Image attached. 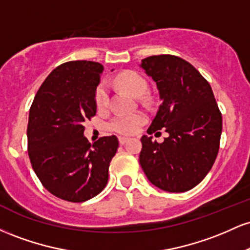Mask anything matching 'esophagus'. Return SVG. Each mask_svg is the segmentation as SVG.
<instances>
[{
  "mask_svg": "<svg viewBox=\"0 0 250 250\" xmlns=\"http://www.w3.org/2000/svg\"><path fill=\"white\" fill-rule=\"evenodd\" d=\"M128 137H125V136H120L119 137V142H120V145H125V142L128 141Z\"/></svg>",
  "mask_w": 250,
  "mask_h": 250,
  "instance_id": "34e87169",
  "label": "esophagus"
}]
</instances>
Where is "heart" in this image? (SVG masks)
<instances>
[{"mask_svg":"<svg viewBox=\"0 0 250 250\" xmlns=\"http://www.w3.org/2000/svg\"><path fill=\"white\" fill-rule=\"evenodd\" d=\"M117 84L121 85L125 91L131 94L133 96H142L147 90V82L143 77L136 71L127 70L119 74L116 77ZM108 101V87L107 83L101 82L97 85L95 91V103L99 108L104 107ZM146 115L140 111L135 113L119 114L111 120L110 129L119 134L131 135L136 133L140 127L146 122Z\"/></svg>","mask_w":250,"mask_h":250,"instance_id":"obj_1","label":"heart"}]
</instances>
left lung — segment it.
I'll list each match as a JSON object with an SVG mask.
<instances>
[{
    "label": "left lung",
    "instance_id": "8db88e82",
    "mask_svg": "<svg viewBox=\"0 0 250 250\" xmlns=\"http://www.w3.org/2000/svg\"><path fill=\"white\" fill-rule=\"evenodd\" d=\"M140 67L156 82L161 100L147 133H168L162 143L143 135L140 165L155 187L169 193L190 190L205 179L219 153L222 116L213 90L181 57L149 56Z\"/></svg>",
    "mask_w": 250,
    "mask_h": 250
}]
</instances>
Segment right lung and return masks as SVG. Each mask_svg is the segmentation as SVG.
<instances>
[{
    "mask_svg": "<svg viewBox=\"0 0 250 250\" xmlns=\"http://www.w3.org/2000/svg\"><path fill=\"white\" fill-rule=\"evenodd\" d=\"M103 65L70 61L59 65L40 87L29 111L28 154L43 187L69 202H84L107 186L115 135L93 145L83 122L96 114L95 91Z\"/></svg>",
    "mask_w": 250,
    "mask_h": 250,
    "instance_id": "add662e5",
    "label": "right lung"
}]
</instances>
